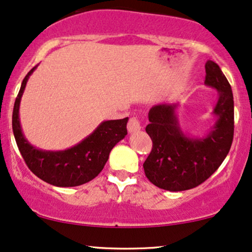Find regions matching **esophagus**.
Masks as SVG:
<instances>
[{
	"instance_id": "esophagus-1",
	"label": "esophagus",
	"mask_w": 252,
	"mask_h": 252,
	"mask_svg": "<svg viewBox=\"0 0 252 252\" xmlns=\"http://www.w3.org/2000/svg\"><path fill=\"white\" fill-rule=\"evenodd\" d=\"M142 129V124L137 117H131L128 122V131L129 132H137Z\"/></svg>"
}]
</instances>
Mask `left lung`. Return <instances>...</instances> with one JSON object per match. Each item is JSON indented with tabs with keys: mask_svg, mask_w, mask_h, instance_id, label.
Wrapping results in <instances>:
<instances>
[{
	"mask_svg": "<svg viewBox=\"0 0 252 252\" xmlns=\"http://www.w3.org/2000/svg\"><path fill=\"white\" fill-rule=\"evenodd\" d=\"M205 84L219 93L214 108L218 120L202 138H190L180 129L177 104H157L149 111L146 132L152 150L143 164L152 184L171 192L199 186L220 167L234 138V96L231 87L218 63H206Z\"/></svg>",
	"mask_w": 252,
	"mask_h": 252,
	"instance_id": "8db88e82",
	"label": "left lung"
}]
</instances>
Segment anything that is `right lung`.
Here are the masks:
<instances>
[{"label":"right lung","mask_w":252,"mask_h":252,"mask_svg":"<svg viewBox=\"0 0 252 252\" xmlns=\"http://www.w3.org/2000/svg\"><path fill=\"white\" fill-rule=\"evenodd\" d=\"M37 66L25 75L12 111V131L25 164L33 174L58 187H74L93 180L106 165L111 149L123 139L128 117L104 121L84 141L63 151H44L27 141L20 123V103L29 76Z\"/></svg>","instance_id":"right-lung-1"}]
</instances>
